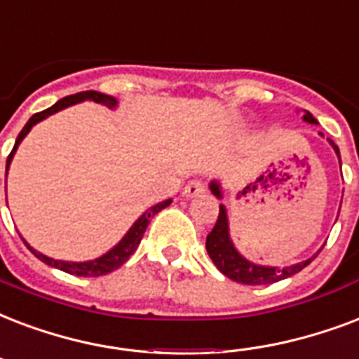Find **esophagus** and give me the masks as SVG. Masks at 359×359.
Returning a JSON list of instances; mask_svg holds the SVG:
<instances>
[{
    "label": "esophagus",
    "instance_id": "esophagus-1",
    "mask_svg": "<svg viewBox=\"0 0 359 359\" xmlns=\"http://www.w3.org/2000/svg\"><path fill=\"white\" fill-rule=\"evenodd\" d=\"M205 190H207V186H205L203 180L196 179V180H190V182L184 186L182 194H184V198H196V196L205 194Z\"/></svg>",
    "mask_w": 359,
    "mask_h": 359
}]
</instances>
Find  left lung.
<instances>
[{"label": "left lung", "mask_w": 359, "mask_h": 359, "mask_svg": "<svg viewBox=\"0 0 359 359\" xmlns=\"http://www.w3.org/2000/svg\"><path fill=\"white\" fill-rule=\"evenodd\" d=\"M305 122H311V124H316V118H314L311 113H305ZM324 135V133H322ZM330 144L333 147V150L337 152L339 161H341V154H339L337 144L333 143L332 139H327ZM210 190L215 196L222 198L220 194V188L216 182H210ZM207 252H209L212 264L218 267L220 273H224L226 277L235 280V283L241 284H250V286H256V284H273L283 280V278H288L295 273H299L301 269H305L313 258L305 259L301 264L290 265V267H264V265H256L252 262H248L241 256L237 250H235L233 243L229 239V229H228V215H226V209L224 205H220V212H218V218H216V224L212 231L207 235Z\"/></svg>", "instance_id": "left-lung-1"}]
</instances>
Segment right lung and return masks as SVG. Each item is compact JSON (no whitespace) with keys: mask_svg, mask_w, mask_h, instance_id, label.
Returning <instances> with one entry per match:
<instances>
[{"mask_svg":"<svg viewBox=\"0 0 359 359\" xmlns=\"http://www.w3.org/2000/svg\"><path fill=\"white\" fill-rule=\"evenodd\" d=\"M84 100L97 101V103H103V105L111 107V109L116 107V100H114V97H111V95H107V94H101V92H94V90H88V92H79V94L67 95V97H64V100H60L58 103H54L52 107H48L46 111L35 113L32 118L27 120V124L24 126V130H22L20 133H18V137H16L15 147H13L9 158H7V169H9L11 160H13V156H15L20 141L27 135V131L32 130L37 122L46 118L48 114L58 113V111H62V109H65V107H69L73 105V103H79V101H84ZM169 203H171V199H165V201H161V203L154 205L150 210H147V212H144V215L141 216L135 224H133V228L124 235V239L114 246L113 250H109L105 256H101V258L97 259H92V262H82V264H75V262H58V259L46 258L45 254L34 250V248L27 245V243L26 245L27 248H29V250H32V252H34L41 262H43V264L50 265V267H58L60 271H65V273L76 275V277H101V275H107V273H113L114 269H118L120 265H124L126 262L130 259V256L135 252L137 246H139V243H141V239H143L144 231H147V226L150 224V218H152L156 212H160L161 209L169 207Z\"/></svg>","mask_w":359,"mask_h":359,"instance_id":"obj_1","label":"right lung"}]
</instances>
